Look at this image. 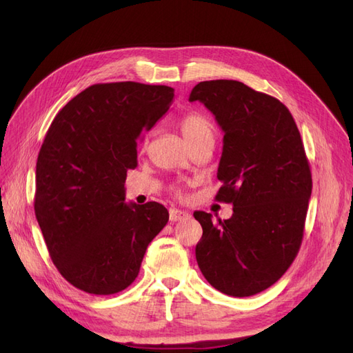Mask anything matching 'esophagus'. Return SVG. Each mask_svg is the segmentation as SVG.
Listing matches in <instances>:
<instances>
[{"mask_svg": "<svg viewBox=\"0 0 353 353\" xmlns=\"http://www.w3.org/2000/svg\"><path fill=\"white\" fill-rule=\"evenodd\" d=\"M190 215L187 212L184 210H179V209H170L169 210V219L172 222H176V221H183L185 218H188Z\"/></svg>", "mask_w": 353, "mask_h": 353, "instance_id": "esophagus-1", "label": "esophagus"}]
</instances>
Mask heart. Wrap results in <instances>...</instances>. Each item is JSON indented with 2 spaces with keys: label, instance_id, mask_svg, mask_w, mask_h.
Instances as JSON below:
<instances>
[{
  "label": "heart",
  "instance_id": "b5f03b06",
  "mask_svg": "<svg viewBox=\"0 0 353 353\" xmlns=\"http://www.w3.org/2000/svg\"><path fill=\"white\" fill-rule=\"evenodd\" d=\"M179 130L191 147L215 141V123L210 117L201 112H188L179 119ZM148 138L144 137L141 147L145 148Z\"/></svg>",
  "mask_w": 353,
  "mask_h": 353
}]
</instances>
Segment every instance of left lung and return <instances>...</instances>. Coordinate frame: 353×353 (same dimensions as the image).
I'll list each match as a JSON object with an SVG mask.
<instances>
[{
  "label": "left lung",
  "instance_id": "1",
  "mask_svg": "<svg viewBox=\"0 0 353 353\" xmlns=\"http://www.w3.org/2000/svg\"><path fill=\"white\" fill-rule=\"evenodd\" d=\"M188 100L205 104L225 132L215 199L234 212L225 221L194 212L199 268L216 290L253 296L281 279L303 240L312 175L301 132L280 100L239 81L200 82Z\"/></svg>",
  "mask_w": 353,
  "mask_h": 353
}]
</instances>
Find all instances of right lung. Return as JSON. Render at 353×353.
Listing matches in <instances>:
<instances>
[{"instance_id":"1","label":"right lung","mask_w":353,"mask_h":353,"mask_svg":"<svg viewBox=\"0 0 353 353\" xmlns=\"http://www.w3.org/2000/svg\"><path fill=\"white\" fill-rule=\"evenodd\" d=\"M174 88L95 83L51 122L37 160L35 215L48 253L72 285L108 296L131 285L147 245L163 230V205L125 203L137 143L162 117Z\"/></svg>"}]
</instances>
